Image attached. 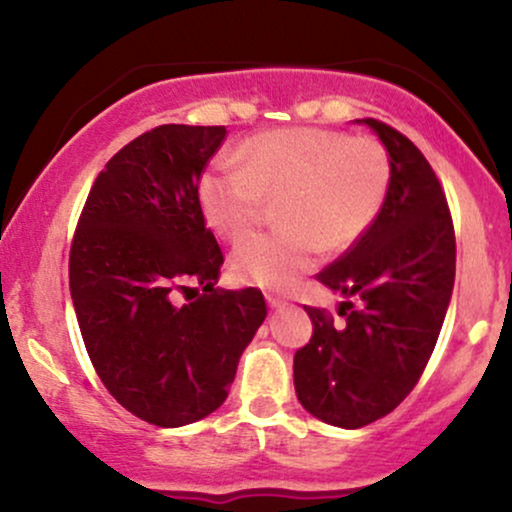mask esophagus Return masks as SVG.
<instances>
[{"label": "esophagus", "mask_w": 512, "mask_h": 512, "mask_svg": "<svg viewBox=\"0 0 512 512\" xmlns=\"http://www.w3.org/2000/svg\"><path fill=\"white\" fill-rule=\"evenodd\" d=\"M267 303H269V308H281V305H286V301L281 296H274V293H269L267 296Z\"/></svg>", "instance_id": "34e87169"}]
</instances>
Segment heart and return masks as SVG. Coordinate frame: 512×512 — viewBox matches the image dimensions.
<instances>
[{"mask_svg": "<svg viewBox=\"0 0 512 512\" xmlns=\"http://www.w3.org/2000/svg\"><path fill=\"white\" fill-rule=\"evenodd\" d=\"M216 158L197 182L204 221L236 240L256 225L267 198L280 199L285 226L243 240L233 269L243 281L286 289L322 252H342L368 233L392 182L390 154L378 139L322 127L272 129Z\"/></svg>", "mask_w": 512, "mask_h": 512, "instance_id": "b5f03b06", "label": "heart"}]
</instances>
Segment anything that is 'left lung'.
Masks as SVG:
<instances>
[{
  "label": "left lung",
  "mask_w": 512,
  "mask_h": 512,
  "mask_svg": "<svg viewBox=\"0 0 512 512\" xmlns=\"http://www.w3.org/2000/svg\"><path fill=\"white\" fill-rule=\"evenodd\" d=\"M363 122L390 154V192L366 236L315 276L351 298L344 322L308 305L313 337L293 356L298 402L342 428L383 419L414 390L455 284V228L431 163L395 127Z\"/></svg>",
  "instance_id": "obj_1"
}]
</instances>
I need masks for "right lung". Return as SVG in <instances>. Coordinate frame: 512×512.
Segmentation results:
<instances>
[{
  "mask_svg": "<svg viewBox=\"0 0 512 512\" xmlns=\"http://www.w3.org/2000/svg\"><path fill=\"white\" fill-rule=\"evenodd\" d=\"M226 134L161 125L122 146L93 182L69 250V291L98 378L161 428L226 402L240 354L267 317L260 289H216L223 252L197 182ZM178 292L193 301L180 304Z\"/></svg>",
  "mask_w": 512,
  "mask_h": 512,
  "instance_id": "1",
  "label": "right lung"
}]
</instances>
